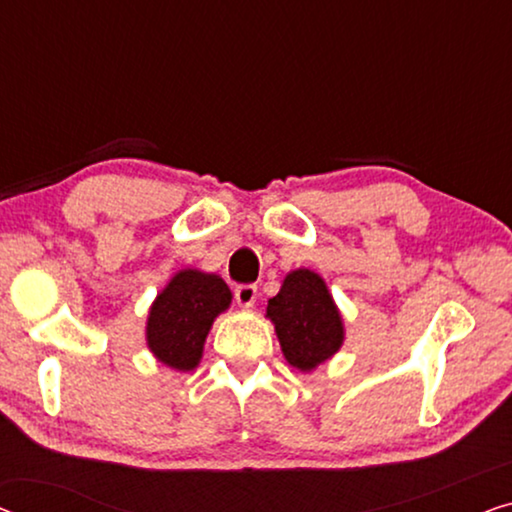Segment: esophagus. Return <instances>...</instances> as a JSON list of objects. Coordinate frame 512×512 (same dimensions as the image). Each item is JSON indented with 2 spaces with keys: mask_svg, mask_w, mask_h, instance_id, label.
I'll return each mask as SVG.
<instances>
[{
  "mask_svg": "<svg viewBox=\"0 0 512 512\" xmlns=\"http://www.w3.org/2000/svg\"><path fill=\"white\" fill-rule=\"evenodd\" d=\"M234 299L241 305V308H253V303L257 299V287L255 285H236Z\"/></svg>",
  "mask_w": 512,
  "mask_h": 512,
  "instance_id": "obj_1",
  "label": "esophagus"
}]
</instances>
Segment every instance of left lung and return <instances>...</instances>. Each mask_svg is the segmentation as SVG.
<instances>
[{"mask_svg": "<svg viewBox=\"0 0 512 512\" xmlns=\"http://www.w3.org/2000/svg\"><path fill=\"white\" fill-rule=\"evenodd\" d=\"M266 317L276 326L282 354L301 372H312L342 347L345 326L324 278L310 269H296L269 299Z\"/></svg>", "mask_w": 512, "mask_h": 512, "instance_id": "1", "label": "left lung"}]
</instances>
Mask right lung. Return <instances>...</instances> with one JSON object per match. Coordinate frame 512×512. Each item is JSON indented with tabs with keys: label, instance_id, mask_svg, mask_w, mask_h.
Wrapping results in <instances>:
<instances>
[{
	"label": "right lung",
	"instance_id": "1",
	"mask_svg": "<svg viewBox=\"0 0 512 512\" xmlns=\"http://www.w3.org/2000/svg\"><path fill=\"white\" fill-rule=\"evenodd\" d=\"M232 303V292L216 273L183 269L151 303L147 347L167 368L188 372L200 365L213 319Z\"/></svg>",
	"mask_w": 512,
	"mask_h": 512
}]
</instances>
